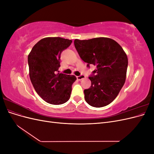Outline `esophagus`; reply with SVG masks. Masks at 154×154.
I'll return each instance as SVG.
<instances>
[{
	"instance_id": "obj_1",
	"label": "esophagus",
	"mask_w": 154,
	"mask_h": 154,
	"mask_svg": "<svg viewBox=\"0 0 154 154\" xmlns=\"http://www.w3.org/2000/svg\"><path fill=\"white\" fill-rule=\"evenodd\" d=\"M76 78L78 80H83V79L85 78V76L84 75H80L79 76H76Z\"/></svg>"
}]
</instances>
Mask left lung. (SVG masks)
<instances>
[{"label":"left lung","instance_id":"1","mask_svg":"<svg viewBox=\"0 0 154 154\" xmlns=\"http://www.w3.org/2000/svg\"><path fill=\"white\" fill-rule=\"evenodd\" d=\"M74 46L80 58L96 69L89 78L91 86L84 90L87 103L94 107H103L112 102L126 80L128 58L118 42L106 37L89 40L75 39Z\"/></svg>","mask_w":154,"mask_h":154}]
</instances>
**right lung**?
<instances>
[{
    "label": "right lung",
    "mask_w": 154,
    "mask_h": 154,
    "mask_svg": "<svg viewBox=\"0 0 154 154\" xmlns=\"http://www.w3.org/2000/svg\"><path fill=\"white\" fill-rule=\"evenodd\" d=\"M72 40L61 37H46L38 42L28 55L29 77L35 90L48 103L61 105L71 96L74 75L57 73L60 55Z\"/></svg>",
    "instance_id": "add662e5"
}]
</instances>
